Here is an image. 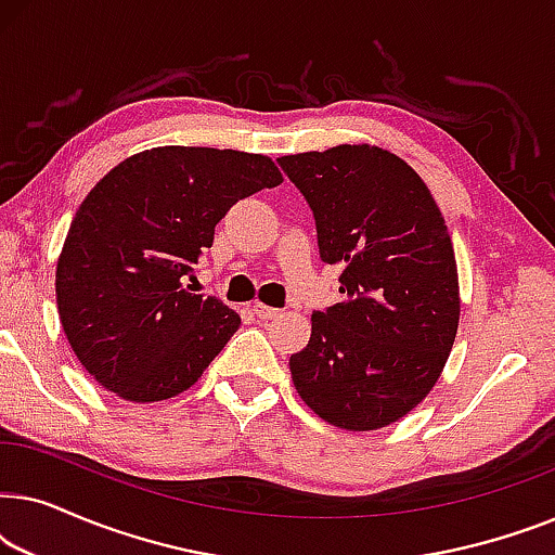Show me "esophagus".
Listing matches in <instances>:
<instances>
[{
  "label": "esophagus",
  "mask_w": 555,
  "mask_h": 555,
  "mask_svg": "<svg viewBox=\"0 0 555 555\" xmlns=\"http://www.w3.org/2000/svg\"><path fill=\"white\" fill-rule=\"evenodd\" d=\"M253 313L260 318V321H275V318L283 313V310H278V308H270V306H264V302H255L253 306Z\"/></svg>",
  "instance_id": "1"
}]
</instances>
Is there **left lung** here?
Returning <instances> with one entry per match:
<instances>
[{
    "label": "left lung",
    "instance_id": "8db88e82",
    "mask_svg": "<svg viewBox=\"0 0 555 555\" xmlns=\"http://www.w3.org/2000/svg\"><path fill=\"white\" fill-rule=\"evenodd\" d=\"M315 219L344 300L313 313L291 356L300 399L340 429L412 412L442 374L460 321L457 262L442 211L412 166L376 146L278 158Z\"/></svg>",
    "mask_w": 555,
    "mask_h": 555
}]
</instances>
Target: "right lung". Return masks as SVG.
Wrapping results in <instances>:
<instances>
[{
    "mask_svg": "<svg viewBox=\"0 0 555 555\" xmlns=\"http://www.w3.org/2000/svg\"><path fill=\"white\" fill-rule=\"evenodd\" d=\"M268 156L162 146L126 158L80 204L57 260V310L90 376L131 401L186 391L240 328L184 285L234 204L278 186Z\"/></svg>",
    "mask_w": 555,
    "mask_h": 555,
    "instance_id": "obj_1",
    "label": "right lung"
}]
</instances>
